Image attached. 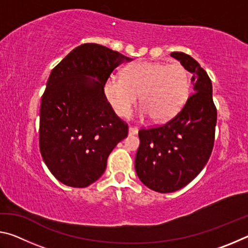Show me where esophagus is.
<instances>
[{
	"label": "esophagus",
	"mask_w": 248,
	"mask_h": 248,
	"mask_svg": "<svg viewBox=\"0 0 248 248\" xmlns=\"http://www.w3.org/2000/svg\"><path fill=\"white\" fill-rule=\"evenodd\" d=\"M137 133H138V128L131 127V125H130V127H129V134H137Z\"/></svg>",
	"instance_id": "esophagus-1"
}]
</instances>
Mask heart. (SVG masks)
<instances>
[{"mask_svg": "<svg viewBox=\"0 0 248 248\" xmlns=\"http://www.w3.org/2000/svg\"><path fill=\"white\" fill-rule=\"evenodd\" d=\"M190 85L191 75L182 64L140 61L128 65L123 78H109L105 96L117 115L127 117L139 95V116L162 123L180 110Z\"/></svg>", "mask_w": 248, "mask_h": 248, "instance_id": "1", "label": "heart"}]
</instances>
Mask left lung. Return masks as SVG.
<instances>
[{"mask_svg": "<svg viewBox=\"0 0 248 248\" xmlns=\"http://www.w3.org/2000/svg\"><path fill=\"white\" fill-rule=\"evenodd\" d=\"M170 56L192 74L195 92L166 123L139 130L136 155V171L141 182L162 194L180 189L202 170L215 145L217 124L212 83L207 72L186 53Z\"/></svg>", "mask_w": 248, "mask_h": 248, "instance_id": "obj_1", "label": "left lung"}]
</instances>
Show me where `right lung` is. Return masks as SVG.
I'll list each match as a JSON object with an SVG mask.
<instances>
[{"label":"right lung","mask_w":248,"mask_h":248,"mask_svg":"<svg viewBox=\"0 0 248 248\" xmlns=\"http://www.w3.org/2000/svg\"><path fill=\"white\" fill-rule=\"evenodd\" d=\"M124 60L131 59L102 45L84 44L51 71L41 97L39 149L51 174L66 186L96 182L112 149L128 136L127 123L116 115L104 90Z\"/></svg>","instance_id":"add662e5"}]
</instances>
